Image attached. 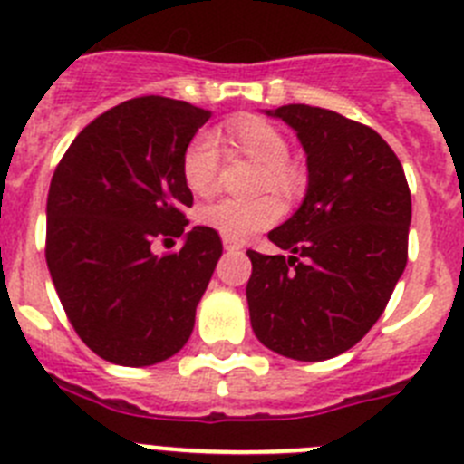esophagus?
<instances>
[{
  "mask_svg": "<svg viewBox=\"0 0 464 464\" xmlns=\"http://www.w3.org/2000/svg\"><path fill=\"white\" fill-rule=\"evenodd\" d=\"M223 246H225V251H241V241L237 239H227V237H225Z\"/></svg>",
  "mask_w": 464,
  "mask_h": 464,
  "instance_id": "obj_1",
  "label": "esophagus"
}]
</instances>
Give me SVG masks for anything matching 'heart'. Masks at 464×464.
<instances>
[{"label":"heart","instance_id":"heart-1","mask_svg":"<svg viewBox=\"0 0 464 464\" xmlns=\"http://www.w3.org/2000/svg\"><path fill=\"white\" fill-rule=\"evenodd\" d=\"M229 141L241 155L260 165L256 190L290 192L297 188V174L288 165L290 146L278 127L262 118H237L227 125ZM181 174L188 190L199 197L211 195L218 188L220 150L218 141L211 132H197L188 141L181 158ZM283 207L274 195L251 197V199H220L197 213L199 223L216 229L227 239H246V237L272 227L281 218Z\"/></svg>","mask_w":464,"mask_h":464}]
</instances>
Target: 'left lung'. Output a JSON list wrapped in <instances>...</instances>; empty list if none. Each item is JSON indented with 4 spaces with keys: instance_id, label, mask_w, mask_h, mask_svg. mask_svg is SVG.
Segmentation results:
<instances>
[{
    "instance_id": "8db88e82",
    "label": "left lung",
    "mask_w": 464,
    "mask_h": 464,
    "mask_svg": "<svg viewBox=\"0 0 464 464\" xmlns=\"http://www.w3.org/2000/svg\"><path fill=\"white\" fill-rule=\"evenodd\" d=\"M297 132L309 188L269 241L290 256L248 251L256 337L304 362L334 358L372 330L407 267L411 192L401 162L372 127L337 111H267Z\"/></svg>"
}]
</instances>
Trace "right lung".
<instances>
[{
	"instance_id": "1",
	"label": "right lung",
	"mask_w": 464,
	"mask_h": 464,
	"mask_svg": "<svg viewBox=\"0 0 464 464\" xmlns=\"http://www.w3.org/2000/svg\"><path fill=\"white\" fill-rule=\"evenodd\" d=\"M211 111L169 97H134L94 118L63 155L46 204V262L57 297L90 351L122 367L179 353L216 262L218 232L197 225L181 251L192 192L188 141Z\"/></svg>"
}]
</instances>
